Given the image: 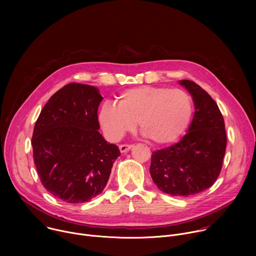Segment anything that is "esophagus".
<instances>
[{
	"label": "esophagus",
	"mask_w": 256,
	"mask_h": 256,
	"mask_svg": "<svg viewBox=\"0 0 256 256\" xmlns=\"http://www.w3.org/2000/svg\"><path fill=\"white\" fill-rule=\"evenodd\" d=\"M132 148V144H120V150L122 153H126Z\"/></svg>",
	"instance_id": "34e87169"
}]
</instances>
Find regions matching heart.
<instances>
[{
  "instance_id": "b5f03b06",
  "label": "heart",
  "mask_w": 256,
  "mask_h": 256,
  "mask_svg": "<svg viewBox=\"0 0 256 256\" xmlns=\"http://www.w3.org/2000/svg\"><path fill=\"white\" fill-rule=\"evenodd\" d=\"M116 102L118 106L105 102L98 114L105 136L112 142L134 130L138 122L148 140L169 144L184 134L192 116V99L182 89L136 87L122 92Z\"/></svg>"
}]
</instances>
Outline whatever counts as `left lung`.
<instances>
[{
    "mask_svg": "<svg viewBox=\"0 0 256 256\" xmlns=\"http://www.w3.org/2000/svg\"><path fill=\"white\" fill-rule=\"evenodd\" d=\"M178 83L192 97L194 118L180 142L153 152L150 174L161 192L188 196L214 184L222 169L227 138L223 116L208 93L190 80Z\"/></svg>",
    "mask_w": 256,
    "mask_h": 256,
    "instance_id": "left-lung-1",
    "label": "left lung"
}]
</instances>
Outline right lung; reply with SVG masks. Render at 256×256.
<instances>
[{"mask_svg":"<svg viewBox=\"0 0 256 256\" xmlns=\"http://www.w3.org/2000/svg\"><path fill=\"white\" fill-rule=\"evenodd\" d=\"M102 99L97 87L68 84L50 97L34 126L31 144L42 184L68 204L101 194L120 156L98 132Z\"/></svg>","mask_w":256,"mask_h":256,"instance_id":"add662e5","label":"right lung"}]
</instances>
